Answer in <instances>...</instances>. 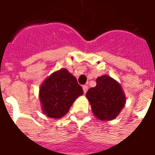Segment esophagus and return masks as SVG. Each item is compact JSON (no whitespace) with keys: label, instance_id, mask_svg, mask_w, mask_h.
<instances>
[{"label":"esophagus","instance_id":"esophagus-1","mask_svg":"<svg viewBox=\"0 0 155 155\" xmlns=\"http://www.w3.org/2000/svg\"><path fill=\"white\" fill-rule=\"evenodd\" d=\"M88 86L87 85H84L83 86V90H84V94H86V92L88 91Z\"/></svg>","mask_w":155,"mask_h":155}]
</instances>
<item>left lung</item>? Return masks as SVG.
I'll return each mask as SVG.
<instances>
[{
	"mask_svg": "<svg viewBox=\"0 0 155 155\" xmlns=\"http://www.w3.org/2000/svg\"><path fill=\"white\" fill-rule=\"evenodd\" d=\"M96 86L89 88L86 97L94 115L100 120H110L119 115L126 104V96L120 84L108 75L96 79Z\"/></svg>",
	"mask_w": 155,
	"mask_h": 155,
	"instance_id": "1",
	"label": "left lung"
}]
</instances>
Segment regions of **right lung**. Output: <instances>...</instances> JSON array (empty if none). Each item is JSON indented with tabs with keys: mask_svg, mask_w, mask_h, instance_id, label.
<instances>
[{
	"mask_svg": "<svg viewBox=\"0 0 155 155\" xmlns=\"http://www.w3.org/2000/svg\"><path fill=\"white\" fill-rule=\"evenodd\" d=\"M84 94L74 76L67 69L53 72L39 88V100L44 114L59 119L67 114L73 102Z\"/></svg>",
	"mask_w": 155,
	"mask_h": 155,
	"instance_id": "obj_1",
	"label": "right lung"
}]
</instances>
